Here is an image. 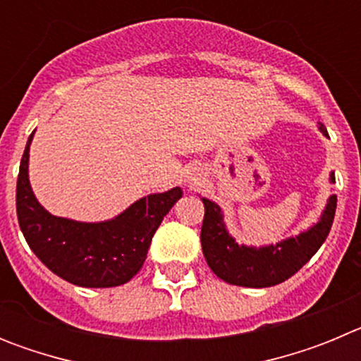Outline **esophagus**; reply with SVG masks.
Listing matches in <instances>:
<instances>
[{"instance_id":"1","label":"esophagus","mask_w":361,"mask_h":361,"mask_svg":"<svg viewBox=\"0 0 361 361\" xmlns=\"http://www.w3.org/2000/svg\"><path fill=\"white\" fill-rule=\"evenodd\" d=\"M200 178H202V170H199V168H193V170L190 171V175H188V180H190V184L200 183Z\"/></svg>"}]
</instances>
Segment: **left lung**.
Instances as JSON below:
<instances>
[{"label":"left lung","mask_w":361,"mask_h":361,"mask_svg":"<svg viewBox=\"0 0 361 361\" xmlns=\"http://www.w3.org/2000/svg\"><path fill=\"white\" fill-rule=\"evenodd\" d=\"M320 132L329 137L324 124H320ZM329 180L334 184V171H331ZM202 202L204 222L200 244L204 258L220 280L242 288H271L291 279L320 250L329 235L336 212V195H331L317 224L300 231L296 237L255 247L238 244L229 235L224 224V213L219 204L206 197H202Z\"/></svg>","instance_id":"8db88e82"}]
</instances>
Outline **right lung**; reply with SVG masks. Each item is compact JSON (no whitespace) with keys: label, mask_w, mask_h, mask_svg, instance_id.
Masks as SVG:
<instances>
[{"label":"right lung","mask_w":361,"mask_h":361,"mask_svg":"<svg viewBox=\"0 0 361 361\" xmlns=\"http://www.w3.org/2000/svg\"><path fill=\"white\" fill-rule=\"evenodd\" d=\"M27 141L18 186L16 212L30 250L59 279L81 288H116L139 273L162 219L183 197L180 188L152 193L103 222H79L49 213L36 199L28 180Z\"/></svg>","instance_id":"right-lung-1"}]
</instances>
